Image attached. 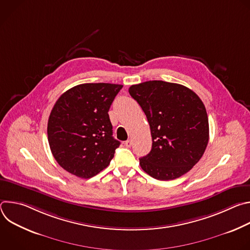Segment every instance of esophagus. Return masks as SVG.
Listing matches in <instances>:
<instances>
[{"label":"esophagus","mask_w":250,"mask_h":250,"mask_svg":"<svg viewBox=\"0 0 250 250\" xmlns=\"http://www.w3.org/2000/svg\"><path fill=\"white\" fill-rule=\"evenodd\" d=\"M131 145H132V141H131L130 139H128V140H126V141L125 142V146L126 147H130Z\"/></svg>","instance_id":"esophagus-1"}]
</instances>
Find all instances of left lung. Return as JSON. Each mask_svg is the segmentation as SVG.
<instances>
[{"label":"left lung","instance_id":"8db88e82","mask_svg":"<svg viewBox=\"0 0 250 250\" xmlns=\"http://www.w3.org/2000/svg\"><path fill=\"white\" fill-rule=\"evenodd\" d=\"M128 92L145 112L151 131V150L139 158L142 170L161 181L186 174L208 142V120L202 100L183 85L157 80L132 85Z\"/></svg>","mask_w":250,"mask_h":250}]
</instances>
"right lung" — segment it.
<instances>
[{
  "instance_id": "obj_1",
  "label": "right lung",
  "mask_w": 250,
  "mask_h": 250,
  "mask_svg": "<svg viewBox=\"0 0 250 250\" xmlns=\"http://www.w3.org/2000/svg\"><path fill=\"white\" fill-rule=\"evenodd\" d=\"M122 88L86 83L56 101L47 124L48 142L53 157L67 172L88 179L109 166L121 142L113 137L108 112Z\"/></svg>"
}]
</instances>
